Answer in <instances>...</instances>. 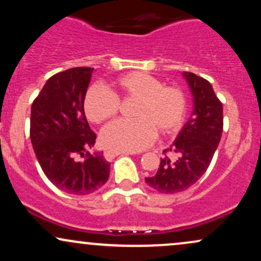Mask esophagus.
<instances>
[{
    "label": "esophagus",
    "instance_id": "esophagus-1",
    "mask_svg": "<svg viewBox=\"0 0 261 261\" xmlns=\"http://www.w3.org/2000/svg\"><path fill=\"white\" fill-rule=\"evenodd\" d=\"M120 154H134L131 152H125V151H118V149H108V151L104 152V157H106L107 161H113L116 155Z\"/></svg>",
    "mask_w": 261,
    "mask_h": 261
}]
</instances>
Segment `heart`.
I'll return each instance as SVG.
<instances>
[{"label": "heart", "instance_id": "heart-1", "mask_svg": "<svg viewBox=\"0 0 261 261\" xmlns=\"http://www.w3.org/2000/svg\"><path fill=\"white\" fill-rule=\"evenodd\" d=\"M115 93L107 87L92 86L83 100L87 118L94 124L114 118L120 99H137L134 120H116L101 131V142L119 151L136 152L146 148L157 137L175 134L187 114V98L180 88L164 86L157 77L145 72H130L113 83Z\"/></svg>", "mask_w": 261, "mask_h": 261}]
</instances>
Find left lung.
Here are the masks:
<instances>
[{"mask_svg":"<svg viewBox=\"0 0 261 261\" xmlns=\"http://www.w3.org/2000/svg\"><path fill=\"white\" fill-rule=\"evenodd\" d=\"M193 94L194 109L173 145L163 153L157 173L145 180L151 188L163 194L187 190L207 170L220 143L223 130L222 103L215 94L211 83L195 73L182 72Z\"/></svg>","mask_w":261,"mask_h":261,"instance_id":"1","label":"left lung"}]
</instances>
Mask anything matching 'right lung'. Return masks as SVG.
<instances>
[{"instance_id":"right-lung-1","label":"right lung","mask_w":261,"mask_h":261,"mask_svg":"<svg viewBox=\"0 0 261 261\" xmlns=\"http://www.w3.org/2000/svg\"><path fill=\"white\" fill-rule=\"evenodd\" d=\"M94 68L73 67L46 81L32 104L31 141L46 178L72 195H88L106 184L110 163L103 152L89 153L95 134L83 100ZM82 155L83 161L76 157Z\"/></svg>"}]
</instances>
